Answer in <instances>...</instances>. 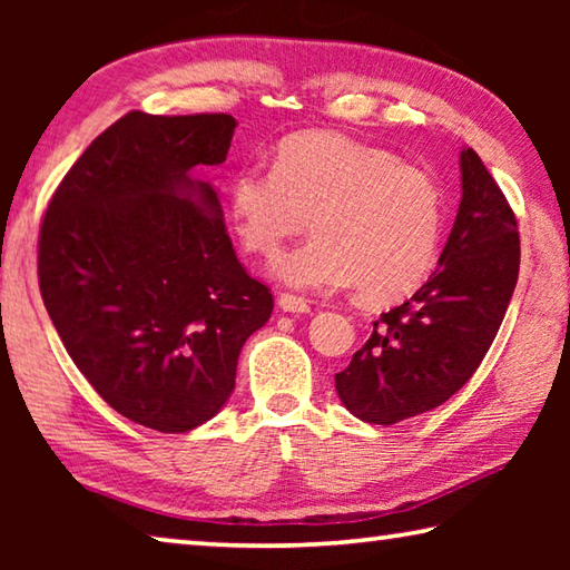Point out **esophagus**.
<instances>
[{
  "mask_svg": "<svg viewBox=\"0 0 570 570\" xmlns=\"http://www.w3.org/2000/svg\"><path fill=\"white\" fill-rule=\"evenodd\" d=\"M278 308L286 314H308L312 312V306H308L302 296H294V294H282L278 296Z\"/></svg>",
  "mask_w": 570,
  "mask_h": 570,
  "instance_id": "1",
  "label": "esophagus"
}]
</instances>
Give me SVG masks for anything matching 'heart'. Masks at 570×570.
<instances>
[{
  "label": "heart",
  "instance_id": "b5f03b06",
  "mask_svg": "<svg viewBox=\"0 0 570 570\" xmlns=\"http://www.w3.org/2000/svg\"><path fill=\"white\" fill-rule=\"evenodd\" d=\"M226 216L248 254L274 258L312 218L314 236L274 264L294 288H346L392 304L428 282L438 262L442 196L435 178L394 153L342 132L278 142L272 168L244 166L226 188Z\"/></svg>",
  "mask_w": 570,
  "mask_h": 570
}]
</instances>
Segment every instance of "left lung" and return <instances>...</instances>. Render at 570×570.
Returning <instances> with one entry per match:
<instances>
[{
	"label": "left lung",
	"instance_id": "1",
	"mask_svg": "<svg viewBox=\"0 0 570 570\" xmlns=\"http://www.w3.org/2000/svg\"><path fill=\"white\" fill-rule=\"evenodd\" d=\"M462 198L438 272L374 322L336 394L354 417L394 424L440 407L493 344L518 284L520 238L503 190L478 153H460Z\"/></svg>",
	"mask_w": 570,
	"mask_h": 570
}]
</instances>
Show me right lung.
<instances>
[{
	"label": "right lung",
	"instance_id": "add662e5",
	"mask_svg": "<svg viewBox=\"0 0 570 570\" xmlns=\"http://www.w3.org/2000/svg\"><path fill=\"white\" fill-rule=\"evenodd\" d=\"M230 115L128 112L47 206L40 292L95 392L122 417L188 432L224 410L240 346L274 312L226 234L214 183Z\"/></svg>",
	"mask_w": 570,
	"mask_h": 570
}]
</instances>
